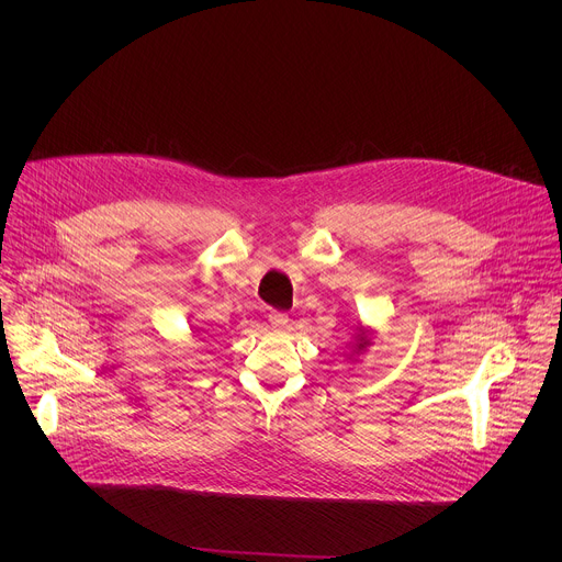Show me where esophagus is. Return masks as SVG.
<instances>
[{
  "label": "esophagus",
  "mask_w": 562,
  "mask_h": 562,
  "mask_svg": "<svg viewBox=\"0 0 562 562\" xmlns=\"http://www.w3.org/2000/svg\"><path fill=\"white\" fill-rule=\"evenodd\" d=\"M269 323L273 329H282L289 325V315L284 311H271L269 313Z\"/></svg>",
  "instance_id": "obj_1"
}]
</instances>
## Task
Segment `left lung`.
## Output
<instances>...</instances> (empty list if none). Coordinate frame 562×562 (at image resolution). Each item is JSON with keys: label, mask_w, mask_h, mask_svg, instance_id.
<instances>
[{"label": "left lung", "mask_w": 562, "mask_h": 562, "mask_svg": "<svg viewBox=\"0 0 562 562\" xmlns=\"http://www.w3.org/2000/svg\"><path fill=\"white\" fill-rule=\"evenodd\" d=\"M358 331H360V334H358V336H356V340H358V342H356V349H358V351H362V349H364V347H367V345H369V340H367V338H364V334H362V329H358Z\"/></svg>", "instance_id": "left-lung-1"}]
</instances>
